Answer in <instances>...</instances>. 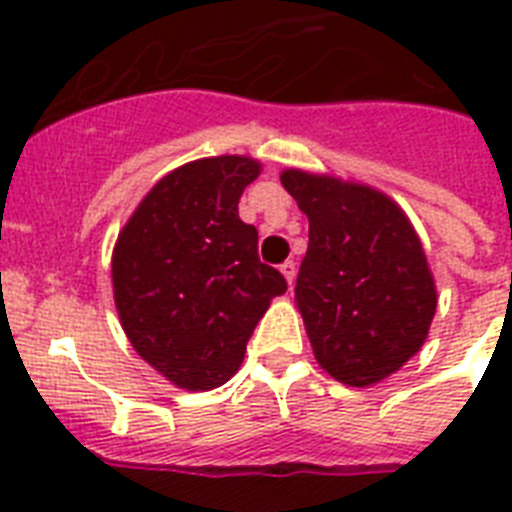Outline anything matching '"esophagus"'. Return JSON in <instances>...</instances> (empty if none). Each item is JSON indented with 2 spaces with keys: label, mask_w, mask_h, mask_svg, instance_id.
Returning <instances> with one entry per match:
<instances>
[{
  "label": "esophagus",
  "mask_w": 512,
  "mask_h": 512,
  "mask_svg": "<svg viewBox=\"0 0 512 512\" xmlns=\"http://www.w3.org/2000/svg\"><path fill=\"white\" fill-rule=\"evenodd\" d=\"M281 273H284V279H287V284L292 287V284H295V279H297V263H295V260H287V263L281 265Z\"/></svg>",
  "instance_id": "1"
}]
</instances>
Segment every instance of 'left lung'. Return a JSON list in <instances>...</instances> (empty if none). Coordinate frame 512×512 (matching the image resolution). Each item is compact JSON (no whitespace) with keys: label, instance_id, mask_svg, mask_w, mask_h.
<instances>
[{"label":"left lung","instance_id":"left-lung-1","mask_svg":"<svg viewBox=\"0 0 512 512\" xmlns=\"http://www.w3.org/2000/svg\"><path fill=\"white\" fill-rule=\"evenodd\" d=\"M281 185L308 215L295 300L313 353L335 380L372 385L428 337L436 287L406 215L366 185L287 170Z\"/></svg>","mask_w":512,"mask_h":512}]
</instances>
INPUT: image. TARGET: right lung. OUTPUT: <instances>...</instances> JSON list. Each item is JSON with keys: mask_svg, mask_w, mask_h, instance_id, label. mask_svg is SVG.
<instances>
[{"mask_svg": "<svg viewBox=\"0 0 512 512\" xmlns=\"http://www.w3.org/2000/svg\"><path fill=\"white\" fill-rule=\"evenodd\" d=\"M260 164L212 156L148 191L114 249V300L132 348L185 390L236 374L247 342L287 281L260 263L239 199Z\"/></svg>", "mask_w": 512, "mask_h": 512, "instance_id": "obj_1", "label": "right lung"}]
</instances>
